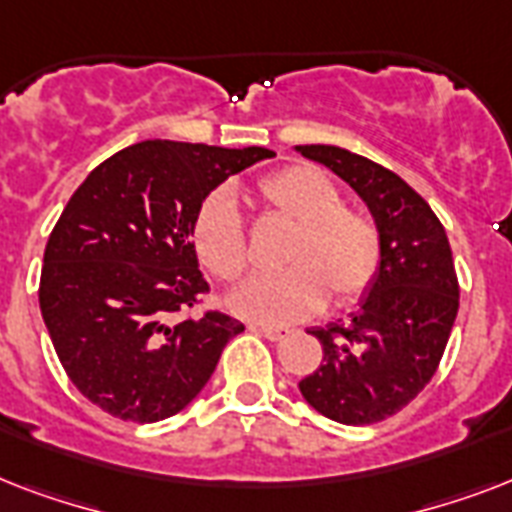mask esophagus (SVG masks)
I'll list each match as a JSON object with an SVG mask.
<instances>
[{
    "mask_svg": "<svg viewBox=\"0 0 512 512\" xmlns=\"http://www.w3.org/2000/svg\"><path fill=\"white\" fill-rule=\"evenodd\" d=\"M252 332H260L263 337H268V340H284V337H289V329L284 327H268V324H252Z\"/></svg>",
    "mask_w": 512,
    "mask_h": 512,
    "instance_id": "obj_1",
    "label": "esophagus"
}]
</instances>
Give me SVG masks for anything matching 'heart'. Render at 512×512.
<instances>
[{
	"label": "heart",
	"instance_id": "obj_1",
	"mask_svg": "<svg viewBox=\"0 0 512 512\" xmlns=\"http://www.w3.org/2000/svg\"><path fill=\"white\" fill-rule=\"evenodd\" d=\"M257 196L295 225L284 252L289 268L255 276L231 295L244 319L287 324L327 300L350 303L372 287L382 265V236L366 215L342 204V193L316 167H284L257 180ZM191 247L215 279L236 281L249 265L244 220L228 191H212L191 223Z\"/></svg>",
	"mask_w": 512,
	"mask_h": 512
}]
</instances>
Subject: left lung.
Masks as SVG:
<instances>
[{"label": "left lung", "mask_w": 512, "mask_h": 512, "mask_svg": "<svg viewBox=\"0 0 512 512\" xmlns=\"http://www.w3.org/2000/svg\"><path fill=\"white\" fill-rule=\"evenodd\" d=\"M297 151L340 175L382 236L380 273L361 308L311 332L324 361L300 393L329 420L372 425L420 396L441 364L460 308L452 247L428 201L396 172L337 146Z\"/></svg>", "instance_id": "left-lung-1"}]
</instances>
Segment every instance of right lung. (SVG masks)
I'll return each instance as SVG.
<instances>
[{
  "instance_id": "add662e5",
  "label": "right lung",
  "mask_w": 512,
  "mask_h": 512,
  "mask_svg": "<svg viewBox=\"0 0 512 512\" xmlns=\"http://www.w3.org/2000/svg\"><path fill=\"white\" fill-rule=\"evenodd\" d=\"M268 148L146 140L87 175L44 247L39 308L68 380L103 412L159 422L191 404L231 337L188 313L209 284L191 247L196 209Z\"/></svg>"
}]
</instances>
